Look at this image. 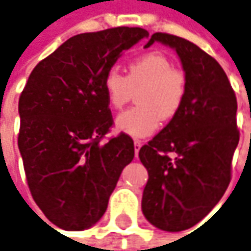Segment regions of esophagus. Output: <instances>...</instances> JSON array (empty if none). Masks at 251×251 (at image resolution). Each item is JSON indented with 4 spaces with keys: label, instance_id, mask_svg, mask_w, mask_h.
<instances>
[{
    "label": "esophagus",
    "instance_id": "34e87169",
    "mask_svg": "<svg viewBox=\"0 0 251 251\" xmlns=\"http://www.w3.org/2000/svg\"><path fill=\"white\" fill-rule=\"evenodd\" d=\"M141 146H142V141H139V139H137V141L134 142V148H135V156H138V152H139Z\"/></svg>",
    "mask_w": 251,
    "mask_h": 251
}]
</instances>
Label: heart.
<instances>
[{
  "label": "heart",
  "mask_w": 251,
  "mask_h": 251,
  "mask_svg": "<svg viewBox=\"0 0 251 251\" xmlns=\"http://www.w3.org/2000/svg\"><path fill=\"white\" fill-rule=\"evenodd\" d=\"M103 88L109 106L120 110L137 92V106L122 113L116 128L132 138L152 135L163 122L179 113L186 97V77L174 67L164 53L148 52L132 59L126 75L116 67L103 75Z\"/></svg>",
  "instance_id": "obj_1"
}]
</instances>
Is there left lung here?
<instances>
[{"label": "left lung", "mask_w": 251, "mask_h": 251, "mask_svg": "<svg viewBox=\"0 0 251 251\" xmlns=\"http://www.w3.org/2000/svg\"><path fill=\"white\" fill-rule=\"evenodd\" d=\"M154 41L178 53L186 97L179 113L139 151L149 174L142 211L159 229L178 232L207 216L231 182L232 157L240 137L238 102L223 67L198 45L154 33L145 48Z\"/></svg>", "instance_id": "left-lung-1"}]
</instances>
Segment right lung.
<instances>
[{"label":"right lung","mask_w":251,"mask_h":251,"mask_svg":"<svg viewBox=\"0 0 251 251\" xmlns=\"http://www.w3.org/2000/svg\"><path fill=\"white\" fill-rule=\"evenodd\" d=\"M148 35L141 27L75 35L33 69L20 94L18 145L28 189L62 229L81 231L99 221L134 159L127 134L103 142L113 127L103 75Z\"/></svg>","instance_id":"obj_1"}]
</instances>
